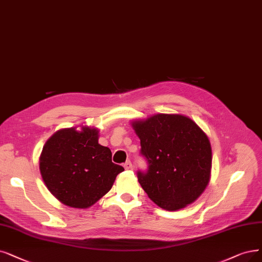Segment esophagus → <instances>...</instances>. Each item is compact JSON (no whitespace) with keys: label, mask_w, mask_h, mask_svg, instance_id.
Listing matches in <instances>:
<instances>
[{"label":"esophagus","mask_w":262,"mask_h":262,"mask_svg":"<svg viewBox=\"0 0 262 262\" xmlns=\"http://www.w3.org/2000/svg\"><path fill=\"white\" fill-rule=\"evenodd\" d=\"M123 167H124L125 170H132V163H131V161L129 160L127 162H124L123 163Z\"/></svg>","instance_id":"obj_1"}]
</instances>
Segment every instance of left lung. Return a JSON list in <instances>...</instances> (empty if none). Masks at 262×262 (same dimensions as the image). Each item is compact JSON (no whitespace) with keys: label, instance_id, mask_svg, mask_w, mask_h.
Listing matches in <instances>:
<instances>
[{"label":"left lung","instance_id":"obj_1","mask_svg":"<svg viewBox=\"0 0 262 262\" xmlns=\"http://www.w3.org/2000/svg\"><path fill=\"white\" fill-rule=\"evenodd\" d=\"M132 125L148 165L146 171H138V180L150 200L167 211L196 200L211 174L212 149L206 134L183 115L157 114Z\"/></svg>","mask_w":262,"mask_h":262}]
</instances>
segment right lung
Listing matches in <instances>:
<instances>
[{"label":"right lung","mask_w":262,"mask_h":262,"mask_svg":"<svg viewBox=\"0 0 262 262\" xmlns=\"http://www.w3.org/2000/svg\"><path fill=\"white\" fill-rule=\"evenodd\" d=\"M97 129L57 131L46 142L39 170L48 190L63 204L87 208L107 193L124 171L112 162V151L99 144Z\"/></svg>","instance_id":"add662e5"}]
</instances>
